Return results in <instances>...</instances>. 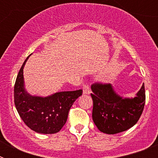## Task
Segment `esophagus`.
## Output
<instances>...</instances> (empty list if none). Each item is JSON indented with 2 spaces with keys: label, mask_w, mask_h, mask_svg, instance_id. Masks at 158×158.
<instances>
[{
  "label": "esophagus",
  "mask_w": 158,
  "mask_h": 158,
  "mask_svg": "<svg viewBox=\"0 0 158 158\" xmlns=\"http://www.w3.org/2000/svg\"><path fill=\"white\" fill-rule=\"evenodd\" d=\"M82 89H83V94H89V93H91L90 88H89L88 85H84Z\"/></svg>",
  "instance_id": "obj_1"
}]
</instances>
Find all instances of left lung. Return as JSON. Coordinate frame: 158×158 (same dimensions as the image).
<instances>
[{"label":"left lung","instance_id":"left-lung-1","mask_svg":"<svg viewBox=\"0 0 158 158\" xmlns=\"http://www.w3.org/2000/svg\"><path fill=\"white\" fill-rule=\"evenodd\" d=\"M93 120L101 132L115 135L135 125L142 115L146 102L145 86L134 98L120 96L111 84H93Z\"/></svg>","mask_w":158,"mask_h":158}]
</instances>
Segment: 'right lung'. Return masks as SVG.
<instances>
[{"mask_svg":"<svg viewBox=\"0 0 158 158\" xmlns=\"http://www.w3.org/2000/svg\"><path fill=\"white\" fill-rule=\"evenodd\" d=\"M19 69L14 86V102L19 116L32 131L40 134H55L62 129L68 118L69 109L82 95V90L58 92L51 96H32L25 89L23 67Z\"/></svg>","mask_w":158,"mask_h":158,"instance_id":"add662e5","label":"right lung"}]
</instances>
